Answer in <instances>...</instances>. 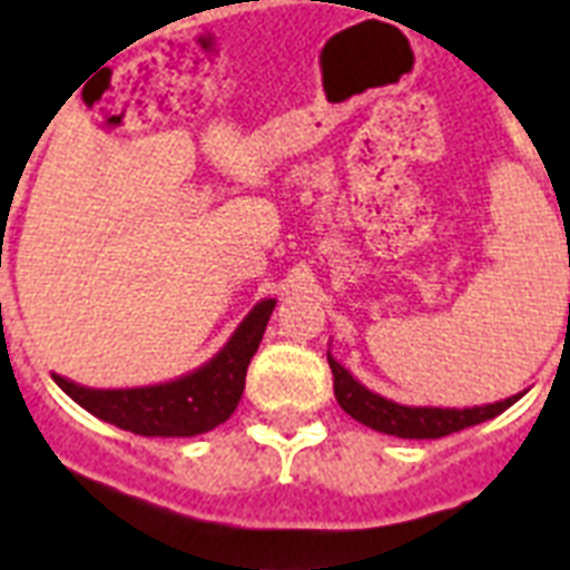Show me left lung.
<instances>
[{
  "label": "left lung",
  "instance_id": "obj_1",
  "mask_svg": "<svg viewBox=\"0 0 570 570\" xmlns=\"http://www.w3.org/2000/svg\"><path fill=\"white\" fill-rule=\"evenodd\" d=\"M331 373H334V396L340 407L348 416H355L357 423L370 425L375 432L393 434V438H416V441H434V438H446L452 432H461L468 425H479L491 420V416L503 414L505 407H512L523 393L509 396L503 402H491V405H473V407H416V405H399L393 399L379 396L370 387H364L355 375L348 373L346 366L334 361L328 352Z\"/></svg>",
  "mask_w": 570,
  "mask_h": 570
}]
</instances>
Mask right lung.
<instances>
[{"label": "right lung", "instance_id": "add662e5", "mask_svg": "<svg viewBox=\"0 0 570 570\" xmlns=\"http://www.w3.org/2000/svg\"><path fill=\"white\" fill-rule=\"evenodd\" d=\"M275 304V298H263L254 304V311L239 322V328L218 348V355L191 370L189 375L165 381V384L97 390L82 387L65 375L52 373V379L76 405H82L88 414L100 416L124 432L141 434V438H195V434L213 432L215 425L230 420L239 405L245 373H248L250 357L259 348Z\"/></svg>", "mask_w": 570, "mask_h": 570}]
</instances>
